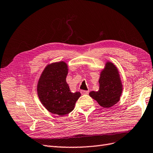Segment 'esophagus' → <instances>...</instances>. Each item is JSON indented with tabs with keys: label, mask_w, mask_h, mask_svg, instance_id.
Segmentation results:
<instances>
[{
	"label": "esophagus",
	"mask_w": 153,
	"mask_h": 153,
	"mask_svg": "<svg viewBox=\"0 0 153 153\" xmlns=\"http://www.w3.org/2000/svg\"><path fill=\"white\" fill-rule=\"evenodd\" d=\"M80 92L82 95H88L89 94V91H85V90H82Z\"/></svg>",
	"instance_id": "1"
}]
</instances>
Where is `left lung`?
Here are the masks:
<instances>
[{
	"label": "left lung",
	"instance_id": "1",
	"mask_svg": "<svg viewBox=\"0 0 153 153\" xmlns=\"http://www.w3.org/2000/svg\"><path fill=\"white\" fill-rule=\"evenodd\" d=\"M99 82V90L91 91L89 96L104 108H110L118 102L123 86L118 70L111 62H106L100 73Z\"/></svg>",
	"mask_w": 153,
	"mask_h": 153
}]
</instances>
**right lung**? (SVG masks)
Returning a JSON list of instances; mask_svg holds the SVG:
<instances>
[{
	"label": "right lung",
	"instance_id": "obj_1",
	"mask_svg": "<svg viewBox=\"0 0 153 153\" xmlns=\"http://www.w3.org/2000/svg\"><path fill=\"white\" fill-rule=\"evenodd\" d=\"M68 65L64 62L48 65L41 75L37 91L41 102L52 114L65 115L72 111L80 93L71 92L66 76Z\"/></svg>",
	"mask_w": 153,
	"mask_h": 153
}]
</instances>
